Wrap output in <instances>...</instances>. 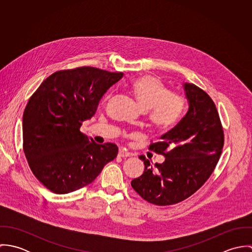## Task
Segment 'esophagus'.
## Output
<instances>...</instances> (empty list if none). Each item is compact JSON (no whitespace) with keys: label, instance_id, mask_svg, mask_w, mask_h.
Wrapping results in <instances>:
<instances>
[{"label":"esophagus","instance_id":"34e87169","mask_svg":"<svg viewBox=\"0 0 252 252\" xmlns=\"http://www.w3.org/2000/svg\"><path fill=\"white\" fill-rule=\"evenodd\" d=\"M118 156H119V157H122V158H126V157H129V156H130V153L127 152V151H124V150L120 149L119 152H118Z\"/></svg>","mask_w":252,"mask_h":252}]
</instances>
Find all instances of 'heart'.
Masks as SVG:
<instances>
[{"mask_svg": "<svg viewBox=\"0 0 252 252\" xmlns=\"http://www.w3.org/2000/svg\"><path fill=\"white\" fill-rule=\"evenodd\" d=\"M131 90L141 108L148 111L152 124L161 130L175 126L183 113V99L157 77L142 75L131 83Z\"/></svg>", "mask_w": 252, "mask_h": 252, "instance_id": "b5f03b06", "label": "heart"}]
</instances>
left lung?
Masks as SVG:
<instances>
[{"instance_id": "left-lung-1", "label": "left lung", "mask_w": 252, "mask_h": 252, "mask_svg": "<svg viewBox=\"0 0 252 252\" xmlns=\"http://www.w3.org/2000/svg\"><path fill=\"white\" fill-rule=\"evenodd\" d=\"M188 102L179 124L151 144L150 150L166 157L152 168L141 155L144 174L131 181L145 201L157 206L178 204L194 194L213 174L219 160L224 135L216 105L198 86L182 84Z\"/></svg>"}]
</instances>
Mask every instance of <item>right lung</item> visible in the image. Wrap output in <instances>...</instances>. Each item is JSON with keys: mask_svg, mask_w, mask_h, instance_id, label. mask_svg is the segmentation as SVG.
Instances as JSON below:
<instances>
[{"mask_svg": "<svg viewBox=\"0 0 252 252\" xmlns=\"http://www.w3.org/2000/svg\"><path fill=\"white\" fill-rule=\"evenodd\" d=\"M122 76L92 67L59 71L30 98L23 113V149L33 174L50 191L68 194L90 184L116 157V144H96L79 129Z\"/></svg>", "mask_w": 252, "mask_h": 252, "instance_id": "obj_1", "label": "right lung"}]
</instances>
